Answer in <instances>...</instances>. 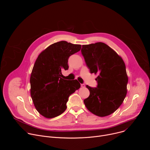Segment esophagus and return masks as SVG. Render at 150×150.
<instances>
[{
    "label": "esophagus",
    "instance_id": "1",
    "mask_svg": "<svg viewBox=\"0 0 150 150\" xmlns=\"http://www.w3.org/2000/svg\"><path fill=\"white\" fill-rule=\"evenodd\" d=\"M81 87H85V85L84 83H82V84H81Z\"/></svg>",
    "mask_w": 150,
    "mask_h": 150
}]
</instances>
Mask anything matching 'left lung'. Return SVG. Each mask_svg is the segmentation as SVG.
<instances>
[{"mask_svg":"<svg viewBox=\"0 0 150 150\" xmlns=\"http://www.w3.org/2000/svg\"><path fill=\"white\" fill-rule=\"evenodd\" d=\"M81 53L91 74H98L96 88L87 85L90 96L83 100L87 109L100 117L115 112L127 93L128 78L122 58L104 42L82 45Z\"/></svg>","mask_w":150,"mask_h":150,"instance_id":"8db88e82","label":"left lung"}]
</instances>
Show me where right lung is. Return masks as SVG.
Wrapping results in <instances>:
<instances>
[{
    "mask_svg": "<svg viewBox=\"0 0 150 150\" xmlns=\"http://www.w3.org/2000/svg\"><path fill=\"white\" fill-rule=\"evenodd\" d=\"M81 49L80 45L61 41L49 46L36 59L30 76V93L36 110L45 117L63 113L69 96L80 88L76 79L62 78V70L68 69L69 57Z\"/></svg>",
    "mask_w": 150,
    "mask_h": 150,
    "instance_id": "right-lung-1",
    "label": "right lung"
}]
</instances>
